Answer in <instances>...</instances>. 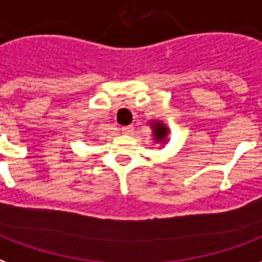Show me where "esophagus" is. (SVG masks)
I'll return each instance as SVG.
<instances>
[{
	"label": "esophagus",
	"instance_id": "obj_1",
	"mask_svg": "<svg viewBox=\"0 0 262 262\" xmlns=\"http://www.w3.org/2000/svg\"><path fill=\"white\" fill-rule=\"evenodd\" d=\"M133 131H134L133 125H124V127H121V133L127 134V135H128V134H133Z\"/></svg>",
	"mask_w": 262,
	"mask_h": 262
}]
</instances>
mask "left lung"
<instances>
[{
  "label": "left lung",
  "instance_id": "left-lung-1",
  "mask_svg": "<svg viewBox=\"0 0 262 262\" xmlns=\"http://www.w3.org/2000/svg\"><path fill=\"white\" fill-rule=\"evenodd\" d=\"M154 133H155V137H156V141H163L166 135H167V128H166L163 124L156 123L155 124Z\"/></svg>",
  "mask_w": 262,
  "mask_h": 262
}]
</instances>
